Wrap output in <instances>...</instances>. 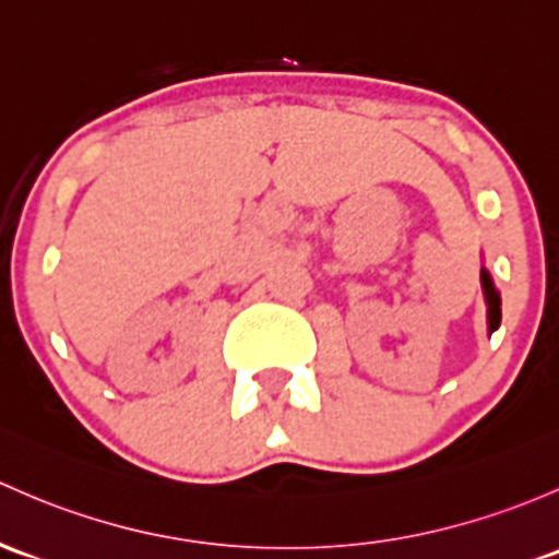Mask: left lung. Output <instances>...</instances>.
<instances>
[{"label":"left lung","instance_id":"left-lung-1","mask_svg":"<svg viewBox=\"0 0 559 559\" xmlns=\"http://www.w3.org/2000/svg\"><path fill=\"white\" fill-rule=\"evenodd\" d=\"M481 289H485L487 299V326H490V332H496L498 324H501V297H498L490 273L485 267H481Z\"/></svg>","mask_w":559,"mask_h":559}]
</instances>
